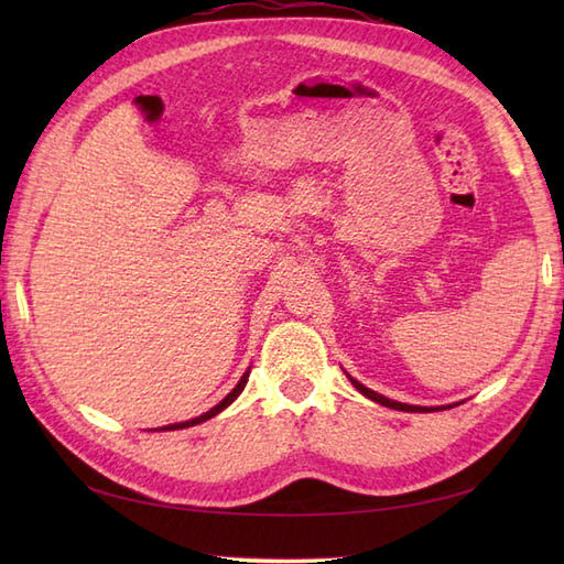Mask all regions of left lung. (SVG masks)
I'll use <instances>...</instances> for the list:
<instances>
[{
  "label": "left lung",
  "instance_id": "obj_1",
  "mask_svg": "<svg viewBox=\"0 0 564 564\" xmlns=\"http://www.w3.org/2000/svg\"><path fill=\"white\" fill-rule=\"evenodd\" d=\"M351 382H354V388L361 392V394H366L368 400H373V402H378V404H386V406H392V410H400V412H431V410H426V406H414V404H402V402H394V400H388V398H382V394H378V392H373V390H368V388H364L361 382L358 380H354V378H349Z\"/></svg>",
  "mask_w": 564,
  "mask_h": 564
}]
</instances>
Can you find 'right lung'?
Returning a JSON list of instances; mask_svg holds the SVG:
<instances>
[{"instance_id":"right-lung-1","label":"right lung","mask_w":564,"mask_h":564,"mask_svg":"<svg viewBox=\"0 0 564 564\" xmlns=\"http://www.w3.org/2000/svg\"><path fill=\"white\" fill-rule=\"evenodd\" d=\"M247 378H249V370H247V373L242 376V378H239V382H237V388L230 392V394H227V398L220 402V404H215L213 406V410L210 412H206V414H200V416H196V419H191V422H182V424H170V426H164L166 431H174V429H186V426H194V424H200V422H206V419H210V416H215V414H218V412H223L225 410V406L227 404H230L235 398H237V394L239 392H242L245 390V386H247Z\"/></svg>"}]
</instances>
